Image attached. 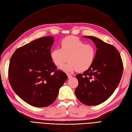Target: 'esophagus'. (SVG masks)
Segmentation results:
<instances>
[{"mask_svg": "<svg viewBox=\"0 0 132 132\" xmlns=\"http://www.w3.org/2000/svg\"><path fill=\"white\" fill-rule=\"evenodd\" d=\"M67 75H68V79H70L71 78V77H72V75L71 74H67Z\"/></svg>", "mask_w": 132, "mask_h": 132, "instance_id": "34e87169", "label": "esophagus"}]
</instances>
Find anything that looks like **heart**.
Wrapping results in <instances>:
<instances>
[{"label": "heart", "instance_id": "b5f03b06", "mask_svg": "<svg viewBox=\"0 0 132 132\" xmlns=\"http://www.w3.org/2000/svg\"><path fill=\"white\" fill-rule=\"evenodd\" d=\"M61 48L52 50L50 57L57 66H61L67 61L69 62L60 67L67 73L77 70L82 72L92 65L96 55L95 47L91 44H85L78 37L69 36L63 38L60 43Z\"/></svg>", "mask_w": 132, "mask_h": 132}]
</instances>
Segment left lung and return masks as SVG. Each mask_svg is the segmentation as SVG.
I'll return each instance as SVG.
<instances>
[{
    "label": "left lung",
    "mask_w": 132,
    "mask_h": 132,
    "mask_svg": "<svg viewBox=\"0 0 132 132\" xmlns=\"http://www.w3.org/2000/svg\"><path fill=\"white\" fill-rule=\"evenodd\" d=\"M97 48L92 65L76 75L79 84L75 94L79 100L87 106H95L105 102L116 89L121 81L123 65L118 50L109 43L94 36H85Z\"/></svg>",
    "instance_id": "8db88e82"
}]
</instances>
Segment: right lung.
<instances>
[{
	"label": "right lung",
	"mask_w": 132,
	"mask_h": 132,
	"mask_svg": "<svg viewBox=\"0 0 132 132\" xmlns=\"http://www.w3.org/2000/svg\"><path fill=\"white\" fill-rule=\"evenodd\" d=\"M54 37L35 39L16 50L10 59L9 80L15 93L28 104L36 107L51 105L68 77L50 57Z\"/></svg>",
	"instance_id": "right-lung-1"
}]
</instances>
